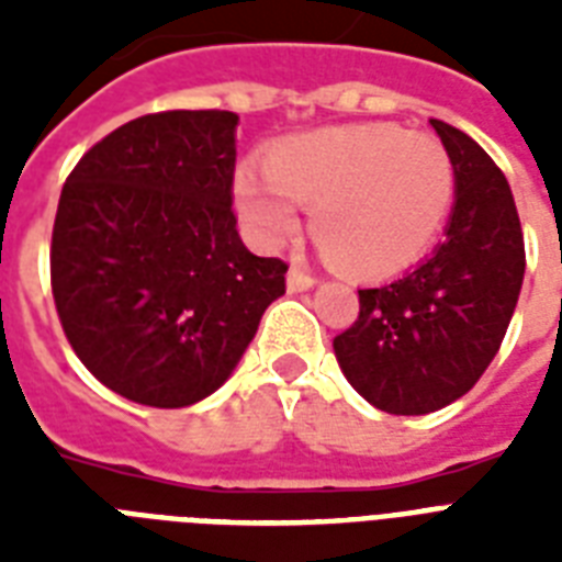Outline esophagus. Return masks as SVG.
Returning a JSON list of instances; mask_svg holds the SVG:
<instances>
[{"label": "esophagus", "mask_w": 562, "mask_h": 562, "mask_svg": "<svg viewBox=\"0 0 562 562\" xmlns=\"http://www.w3.org/2000/svg\"><path fill=\"white\" fill-rule=\"evenodd\" d=\"M315 277L308 271H303L300 265H291V271H289V291H306L315 285Z\"/></svg>", "instance_id": "34e87169"}]
</instances>
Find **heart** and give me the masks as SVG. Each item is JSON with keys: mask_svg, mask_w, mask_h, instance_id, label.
<instances>
[{"mask_svg": "<svg viewBox=\"0 0 562 562\" xmlns=\"http://www.w3.org/2000/svg\"><path fill=\"white\" fill-rule=\"evenodd\" d=\"M268 178L241 169L236 206L250 236L280 247L297 236L300 206L312 236L352 277H393L419 262L454 201V162L431 134L396 125L321 127L265 154Z\"/></svg>", "mask_w": 562, "mask_h": 562, "instance_id": "obj_1", "label": "heart"}]
</instances>
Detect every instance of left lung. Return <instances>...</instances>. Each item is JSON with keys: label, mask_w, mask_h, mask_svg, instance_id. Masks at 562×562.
I'll return each instance as SVG.
<instances>
[{"label": "left lung", "mask_w": 562, "mask_h": 562, "mask_svg": "<svg viewBox=\"0 0 562 562\" xmlns=\"http://www.w3.org/2000/svg\"><path fill=\"white\" fill-rule=\"evenodd\" d=\"M454 162L446 238L426 262L359 291V321L335 335L356 391L387 414L461 400L496 359L525 277V238L505 175L472 136L431 119Z\"/></svg>", "instance_id": "1"}]
</instances>
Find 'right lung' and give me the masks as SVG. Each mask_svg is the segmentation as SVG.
Segmentation results:
<instances>
[{
	"instance_id": "obj_1",
	"label": "right lung",
	"mask_w": 562,
	"mask_h": 562,
	"mask_svg": "<svg viewBox=\"0 0 562 562\" xmlns=\"http://www.w3.org/2000/svg\"><path fill=\"white\" fill-rule=\"evenodd\" d=\"M229 110H166L116 127L66 178L52 294L66 341L139 405L210 396L285 294L289 265L241 245Z\"/></svg>"
}]
</instances>
